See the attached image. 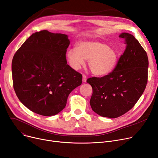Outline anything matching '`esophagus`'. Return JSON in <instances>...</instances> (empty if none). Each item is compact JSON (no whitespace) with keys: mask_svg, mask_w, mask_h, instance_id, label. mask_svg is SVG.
I'll return each instance as SVG.
<instances>
[{"mask_svg":"<svg viewBox=\"0 0 158 158\" xmlns=\"http://www.w3.org/2000/svg\"><path fill=\"white\" fill-rule=\"evenodd\" d=\"M82 78H83V79H82V80H83V82H86V80H87L86 75L83 74V76H82Z\"/></svg>","mask_w":158,"mask_h":158,"instance_id":"esophagus-1","label":"esophagus"}]
</instances>
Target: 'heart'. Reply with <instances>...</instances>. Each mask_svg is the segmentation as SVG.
Instances as JSON below:
<instances>
[{
  "label": "heart",
  "mask_w": 158,
  "mask_h": 158,
  "mask_svg": "<svg viewBox=\"0 0 158 158\" xmlns=\"http://www.w3.org/2000/svg\"><path fill=\"white\" fill-rule=\"evenodd\" d=\"M119 55L118 51L106 44L91 41L81 42L77 48H71L67 53L69 64L74 69H79L84 65L85 59L89 60L90 70L98 76L107 74L113 70Z\"/></svg>",
  "instance_id": "b5f03b06"
}]
</instances>
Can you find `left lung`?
I'll return each mask as SVG.
<instances>
[{
    "label": "left lung",
    "mask_w": 158,
    "mask_h": 158,
    "mask_svg": "<svg viewBox=\"0 0 158 158\" xmlns=\"http://www.w3.org/2000/svg\"><path fill=\"white\" fill-rule=\"evenodd\" d=\"M125 49L115 68L106 76L92 77L87 82L93 88L90 105L103 117L116 118L125 114L143 93L148 80V60L146 51L135 37L123 33Z\"/></svg>",
    "instance_id": "obj_1"
}]
</instances>
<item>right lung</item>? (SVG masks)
I'll use <instances>...</instances> for the list:
<instances>
[{"mask_svg": "<svg viewBox=\"0 0 158 158\" xmlns=\"http://www.w3.org/2000/svg\"><path fill=\"white\" fill-rule=\"evenodd\" d=\"M67 35L47 30L33 33L14 55L13 84L18 98L40 115L62 110L69 94L82 82V75L67 64Z\"/></svg>", "mask_w": 158, "mask_h": 158, "instance_id": "right-lung-1", "label": "right lung"}]
</instances>
